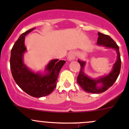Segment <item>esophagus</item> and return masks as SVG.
<instances>
[{"label": "esophagus", "mask_w": 129, "mask_h": 129, "mask_svg": "<svg viewBox=\"0 0 129 129\" xmlns=\"http://www.w3.org/2000/svg\"><path fill=\"white\" fill-rule=\"evenodd\" d=\"M76 57V53L75 52H74V51H72L69 54V55H68V60H74Z\"/></svg>", "instance_id": "1"}]
</instances>
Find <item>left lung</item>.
I'll list each match as a JSON object with an SVG mask.
<instances>
[{
	"label": "left lung",
	"mask_w": 129,
	"mask_h": 129,
	"mask_svg": "<svg viewBox=\"0 0 129 129\" xmlns=\"http://www.w3.org/2000/svg\"><path fill=\"white\" fill-rule=\"evenodd\" d=\"M98 36L97 44L116 49L117 53V58L116 62L114 63L113 70L111 73L108 75L100 78L98 80H93L87 77L83 72L85 62L78 60V63L80 65V71L77 77V83L86 92L92 93H101L110 88L117 80L120 73L121 65L119 46L116 44V42L108 35L98 32ZM98 84H100V86H97Z\"/></svg>",
	"instance_id": "8db88e82"
}]
</instances>
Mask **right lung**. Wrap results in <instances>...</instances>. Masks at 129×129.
<instances>
[{
	"instance_id": "right-lung-1",
	"label": "right lung",
	"mask_w": 129,
	"mask_h": 129,
	"mask_svg": "<svg viewBox=\"0 0 129 129\" xmlns=\"http://www.w3.org/2000/svg\"><path fill=\"white\" fill-rule=\"evenodd\" d=\"M34 29L22 34L13 45L11 51L10 69L15 82L24 92L32 97H41L51 94L56 88L58 75L66 61L52 60L47 66L48 73L45 75L29 70L23 61V53L26 51L24 41L25 36Z\"/></svg>"
}]
</instances>
